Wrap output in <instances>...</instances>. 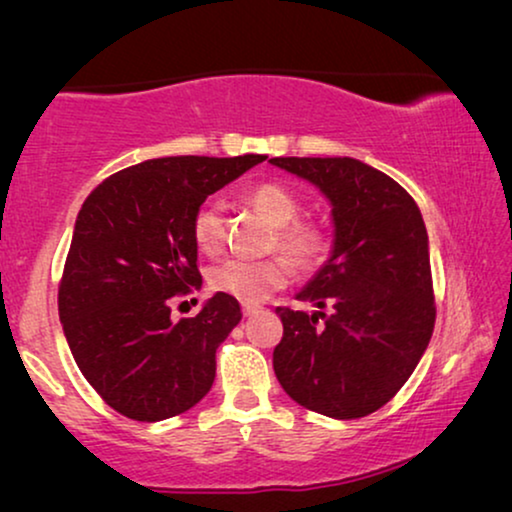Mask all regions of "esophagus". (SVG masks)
<instances>
[{"label": "esophagus", "instance_id": "esophagus-1", "mask_svg": "<svg viewBox=\"0 0 512 512\" xmlns=\"http://www.w3.org/2000/svg\"><path fill=\"white\" fill-rule=\"evenodd\" d=\"M261 312V305H251V303H244L242 305V314L244 317H254V314Z\"/></svg>", "mask_w": 512, "mask_h": 512}]
</instances>
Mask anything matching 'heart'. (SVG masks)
<instances>
[{
  "mask_svg": "<svg viewBox=\"0 0 512 512\" xmlns=\"http://www.w3.org/2000/svg\"><path fill=\"white\" fill-rule=\"evenodd\" d=\"M244 202L277 228L272 244L300 268H310L324 256L328 244L326 233L310 221H298L300 200L289 188L265 181L247 188ZM191 233L195 247L205 254H216L223 247V207L219 202H202L195 209ZM289 282L291 265L282 256L265 258V261L228 258L209 272V289L251 305L261 303L272 291L284 289Z\"/></svg>",
  "mask_w": 512,
  "mask_h": 512,
  "instance_id": "b5f03b06",
  "label": "heart"
}]
</instances>
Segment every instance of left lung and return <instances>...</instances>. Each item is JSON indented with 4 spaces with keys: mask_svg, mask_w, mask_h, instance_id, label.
I'll use <instances>...</instances> for the list:
<instances>
[{
    "mask_svg": "<svg viewBox=\"0 0 512 512\" xmlns=\"http://www.w3.org/2000/svg\"><path fill=\"white\" fill-rule=\"evenodd\" d=\"M270 163L317 186L333 216L331 256L296 296L319 310L277 307L275 375L307 410L366 417L408 382L436 324L422 212L401 184L356 158Z\"/></svg>",
    "mask_w": 512,
    "mask_h": 512,
    "instance_id": "1",
    "label": "left lung"
}]
</instances>
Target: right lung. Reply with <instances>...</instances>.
Segmentation results:
<instances>
[{
  "label": "right lung",
  "mask_w": 512,
  "mask_h": 512,
  "mask_svg": "<svg viewBox=\"0 0 512 512\" xmlns=\"http://www.w3.org/2000/svg\"><path fill=\"white\" fill-rule=\"evenodd\" d=\"M265 156L153 158L104 179L83 202L58 291L76 366L107 405L160 422L200 403L240 303L214 293L172 321V298L202 286L193 214Z\"/></svg>",
  "instance_id": "1"
}]
</instances>
